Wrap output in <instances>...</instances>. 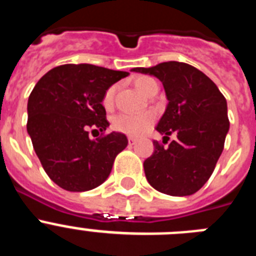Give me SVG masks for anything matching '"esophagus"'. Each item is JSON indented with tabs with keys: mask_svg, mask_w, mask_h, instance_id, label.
Instances as JSON below:
<instances>
[{
	"mask_svg": "<svg viewBox=\"0 0 256 256\" xmlns=\"http://www.w3.org/2000/svg\"><path fill=\"white\" fill-rule=\"evenodd\" d=\"M128 142H130V144H134L137 142V138H134V137H128Z\"/></svg>",
	"mask_w": 256,
	"mask_h": 256,
	"instance_id": "esophagus-1",
	"label": "esophagus"
}]
</instances>
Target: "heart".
I'll list each match as a JSON object with an SVG mask.
<instances>
[{"label": "heart", "mask_w": 256, "mask_h": 256, "mask_svg": "<svg viewBox=\"0 0 256 256\" xmlns=\"http://www.w3.org/2000/svg\"><path fill=\"white\" fill-rule=\"evenodd\" d=\"M134 84L141 94L144 96H148V92L152 90L154 86L158 84L155 79L151 76H142L134 80ZM114 94H115V87L112 86L110 88L106 90L102 97V105L106 108H110L114 102ZM154 122H155V114L151 112H140V114H126V112H122L112 118V126L116 132L124 133L128 136H141L144 133L148 132L152 126Z\"/></svg>", "instance_id": "heart-1"}]
</instances>
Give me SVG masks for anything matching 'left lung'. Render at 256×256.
I'll use <instances>...</instances> for the list:
<instances>
[{"instance_id": "obj_1", "label": "left lung", "mask_w": 256, "mask_h": 256, "mask_svg": "<svg viewBox=\"0 0 256 256\" xmlns=\"http://www.w3.org/2000/svg\"><path fill=\"white\" fill-rule=\"evenodd\" d=\"M132 70L162 83L168 105L156 130L165 134L164 141L172 133L177 136L166 148L154 141L155 150L144 162L146 178L166 195H192L209 180L224 148L230 130L227 101L209 76L186 62Z\"/></svg>"}]
</instances>
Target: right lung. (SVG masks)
I'll return each mask as SVG.
<instances>
[{"label": "right lung", "instance_id": "right-lung-1", "mask_svg": "<svg viewBox=\"0 0 256 256\" xmlns=\"http://www.w3.org/2000/svg\"><path fill=\"white\" fill-rule=\"evenodd\" d=\"M128 74L91 64H65L47 72L33 88L26 130L44 172L61 188L83 192L100 186L126 148L123 133L112 132L94 141L88 130H106L104 94Z\"/></svg>", "mask_w": 256, "mask_h": 256}]
</instances>
